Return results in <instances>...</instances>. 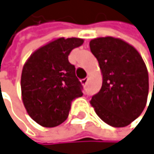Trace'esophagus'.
<instances>
[{
  "instance_id": "esophagus-1",
  "label": "esophagus",
  "mask_w": 154,
  "mask_h": 154,
  "mask_svg": "<svg viewBox=\"0 0 154 154\" xmlns=\"http://www.w3.org/2000/svg\"><path fill=\"white\" fill-rule=\"evenodd\" d=\"M88 78H86V79H81V80H80V82H81V84H82V85H86V84L88 83Z\"/></svg>"
}]
</instances>
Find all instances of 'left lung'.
<instances>
[{"instance_id": "1", "label": "left lung", "mask_w": 154, "mask_h": 154, "mask_svg": "<svg viewBox=\"0 0 154 154\" xmlns=\"http://www.w3.org/2000/svg\"><path fill=\"white\" fill-rule=\"evenodd\" d=\"M103 75L100 91L91 105L97 116L115 128L128 126L143 112L149 94V75L140 52L119 38L91 40ZM154 90V82H153Z\"/></svg>"}]
</instances>
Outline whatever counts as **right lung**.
I'll return each mask as SVG.
<instances>
[{"instance_id": "right-lung-1", "label": "right lung", "mask_w": 154, "mask_h": 154, "mask_svg": "<svg viewBox=\"0 0 154 154\" xmlns=\"http://www.w3.org/2000/svg\"><path fill=\"white\" fill-rule=\"evenodd\" d=\"M79 38H58L36 50L25 63L21 75L24 106L36 123L44 128L57 127L68 117L71 102L83 95L75 68L68 61Z\"/></svg>"}]
</instances>
